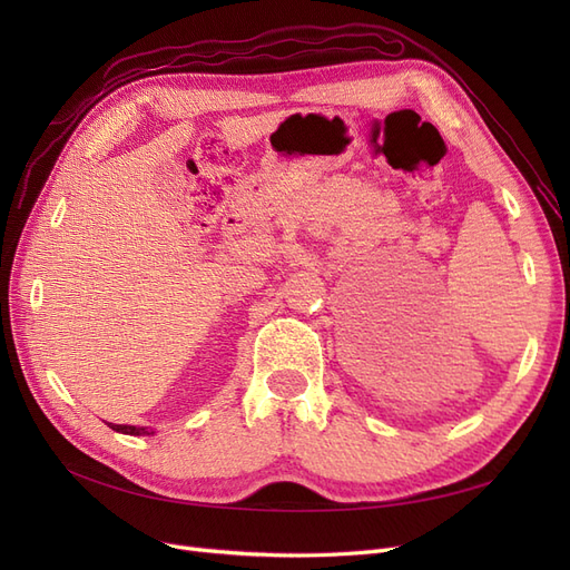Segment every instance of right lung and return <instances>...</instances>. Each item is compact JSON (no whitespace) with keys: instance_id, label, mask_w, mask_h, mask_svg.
<instances>
[{"instance_id":"add662e5","label":"right lung","mask_w":570,"mask_h":570,"mask_svg":"<svg viewBox=\"0 0 570 570\" xmlns=\"http://www.w3.org/2000/svg\"><path fill=\"white\" fill-rule=\"evenodd\" d=\"M111 430H116V433H124V435H154V430H147V428H137V425H114L109 423Z\"/></svg>"}]
</instances>
